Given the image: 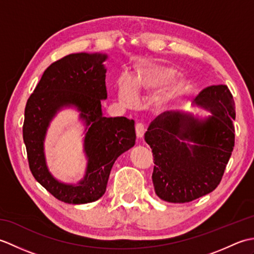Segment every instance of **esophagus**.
I'll use <instances>...</instances> for the list:
<instances>
[{
	"mask_svg": "<svg viewBox=\"0 0 254 254\" xmlns=\"http://www.w3.org/2000/svg\"><path fill=\"white\" fill-rule=\"evenodd\" d=\"M135 132H136V136L137 137H143V135H144V133H145V127H144V124L143 123H136L135 124Z\"/></svg>",
	"mask_w": 254,
	"mask_h": 254,
	"instance_id": "obj_1",
	"label": "esophagus"
}]
</instances>
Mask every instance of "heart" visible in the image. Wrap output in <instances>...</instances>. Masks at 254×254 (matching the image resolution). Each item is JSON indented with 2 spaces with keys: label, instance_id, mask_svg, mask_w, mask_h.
<instances>
[{
  "label": "heart",
  "instance_id": "obj_1",
  "mask_svg": "<svg viewBox=\"0 0 254 254\" xmlns=\"http://www.w3.org/2000/svg\"><path fill=\"white\" fill-rule=\"evenodd\" d=\"M174 77V69L165 66L142 68L136 82L127 75H124L118 80V98L122 105L133 107L138 101V93L160 90Z\"/></svg>",
  "mask_w": 254,
  "mask_h": 254
}]
</instances>
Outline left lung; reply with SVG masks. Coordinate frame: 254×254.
<instances>
[{"label": "left lung", "instance_id": "obj_1", "mask_svg": "<svg viewBox=\"0 0 254 254\" xmlns=\"http://www.w3.org/2000/svg\"><path fill=\"white\" fill-rule=\"evenodd\" d=\"M194 101L213 115L198 120L166 111L145 133L154 156L155 192L166 202H191L214 191L235 146V101L227 86L204 88Z\"/></svg>", "mask_w": 254, "mask_h": 254}]
</instances>
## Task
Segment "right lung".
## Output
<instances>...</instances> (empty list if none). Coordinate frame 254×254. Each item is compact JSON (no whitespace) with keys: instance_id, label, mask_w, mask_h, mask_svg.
I'll list each match as a JSON object with an SVG mask.
<instances>
[{"instance_id":"right-lung-1","label":"right lung","mask_w":254,"mask_h":254,"mask_svg":"<svg viewBox=\"0 0 254 254\" xmlns=\"http://www.w3.org/2000/svg\"><path fill=\"white\" fill-rule=\"evenodd\" d=\"M106 59L107 56L97 53H73L53 62L27 100L23 137L30 171L48 192L64 203L85 204L100 198L115 161L135 144L133 120L102 116L101 100L107 98L106 68L102 64ZM71 104L81 111L88 126V171L76 186L56 181L47 171L43 154L50 121L58 110Z\"/></svg>"}]
</instances>
